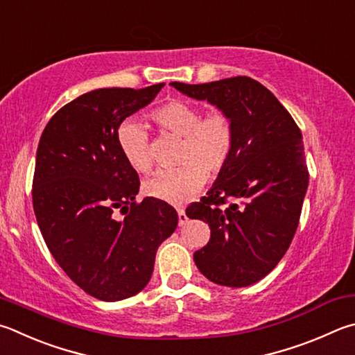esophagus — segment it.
<instances>
[{"instance_id":"obj_1","label":"esophagus","mask_w":355,"mask_h":355,"mask_svg":"<svg viewBox=\"0 0 355 355\" xmlns=\"http://www.w3.org/2000/svg\"><path fill=\"white\" fill-rule=\"evenodd\" d=\"M186 222H188V217H186L184 211L183 209H178V225H180V227H183Z\"/></svg>"}]
</instances>
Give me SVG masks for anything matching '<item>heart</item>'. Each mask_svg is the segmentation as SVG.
<instances>
[{"label":"heart","instance_id":"obj_1","mask_svg":"<svg viewBox=\"0 0 355 355\" xmlns=\"http://www.w3.org/2000/svg\"><path fill=\"white\" fill-rule=\"evenodd\" d=\"M202 108L186 101H171L152 113V119L171 133L183 137L182 164L163 169L146 180L149 197L171 205H184L202 189L208 175H217L228 164L234 150V125L230 116L212 112L202 116ZM116 144L128 166L137 172L152 169L150 141L144 124L127 118L116 130Z\"/></svg>","mask_w":355,"mask_h":355}]
</instances>
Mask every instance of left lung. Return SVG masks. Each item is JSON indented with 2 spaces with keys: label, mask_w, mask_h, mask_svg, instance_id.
<instances>
[{
  "label": "left lung",
  "mask_w": 355,
  "mask_h": 355,
  "mask_svg": "<svg viewBox=\"0 0 355 355\" xmlns=\"http://www.w3.org/2000/svg\"><path fill=\"white\" fill-rule=\"evenodd\" d=\"M208 101L234 125V150L206 197L186 209L209 225L194 253L200 273L227 287H247L278 266L298 228L309 172L301 130L275 94L247 76L200 85L172 82Z\"/></svg>",
  "instance_id": "left-lung-1"
}]
</instances>
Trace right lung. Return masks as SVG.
<instances>
[{
	"label": "right lung",
	"mask_w": 355,
	"mask_h": 355,
	"mask_svg": "<svg viewBox=\"0 0 355 355\" xmlns=\"http://www.w3.org/2000/svg\"><path fill=\"white\" fill-rule=\"evenodd\" d=\"M164 83L99 88L62 107L38 143L32 202L51 254L71 279L102 301L141 292L161 243L177 228L171 205L135 202L139 178L116 144L122 121Z\"/></svg>",
	"instance_id": "right-lung-1"
}]
</instances>
